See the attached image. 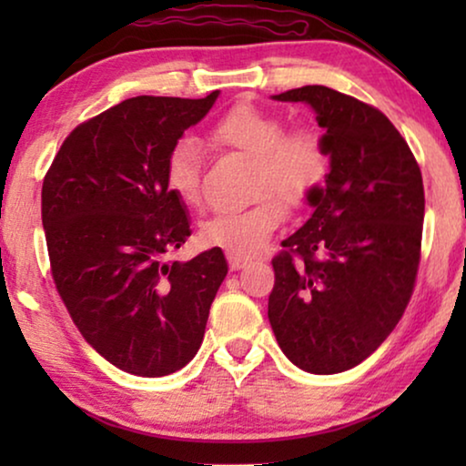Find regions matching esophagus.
I'll use <instances>...</instances> for the list:
<instances>
[{"label": "esophagus", "instance_id": "1", "mask_svg": "<svg viewBox=\"0 0 466 466\" xmlns=\"http://www.w3.org/2000/svg\"><path fill=\"white\" fill-rule=\"evenodd\" d=\"M227 260H228V267H231V269H244V267L250 263V258L238 257V254H227Z\"/></svg>", "mask_w": 466, "mask_h": 466}]
</instances>
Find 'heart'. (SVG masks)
I'll return each mask as SVG.
<instances>
[{
    "mask_svg": "<svg viewBox=\"0 0 466 466\" xmlns=\"http://www.w3.org/2000/svg\"><path fill=\"white\" fill-rule=\"evenodd\" d=\"M209 139L252 158L254 193L260 195L254 206L220 212L201 225L203 244L227 254L252 257L263 250L286 218L281 202L289 208L308 206L330 174V148L320 129L295 127L286 131L282 118L260 107L233 106L216 120ZM163 176L177 201L193 209L203 206V155L195 137L184 136L171 146Z\"/></svg>",
    "mask_w": 466,
    "mask_h": 466,
    "instance_id": "obj_1",
    "label": "heart"
}]
</instances>
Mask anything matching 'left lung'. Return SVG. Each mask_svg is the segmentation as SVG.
<instances>
[{
	"mask_svg": "<svg viewBox=\"0 0 466 466\" xmlns=\"http://www.w3.org/2000/svg\"><path fill=\"white\" fill-rule=\"evenodd\" d=\"M305 101L327 129L330 174L314 214L271 258L269 322L309 373H341L378 350L405 314L422 250L420 165L384 112L329 86L276 95Z\"/></svg>",
	"mask_w": 466,
	"mask_h": 466,
	"instance_id": "1",
	"label": "left lung"
}]
</instances>
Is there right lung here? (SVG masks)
Instances as JSON below:
<instances>
[{"mask_svg": "<svg viewBox=\"0 0 466 466\" xmlns=\"http://www.w3.org/2000/svg\"><path fill=\"white\" fill-rule=\"evenodd\" d=\"M139 95L66 137L42 184V225L56 292L80 335L142 378L182 369L199 350L227 276L220 248L169 260L190 235L165 187V158L214 106Z\"/></svg>", "mask_w": 466, "mask_h": 466, "instance_id": "add662e5", "label": "right lung"}]
</instances>
